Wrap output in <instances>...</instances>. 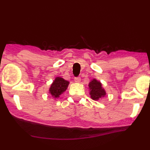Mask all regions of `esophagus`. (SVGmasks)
I'll list each match as a JSON object with an SVG mask.
<instances>
[{
    "instance_id": "obj_1",
    "label": "esophagus",
    "mask_w": 150,
    "mask_h": 150,
    "mask_svg": "<svg viewBox=\"0 0 150 150\" xmlns=\"http://www.w3.org/2000/svg\"><path fill=\"white\" fill-rule=\"evenodd\" d=\"M80 81H81L80 77H75V82H76V83H79Z\"/></svg>"
}]
</instances>
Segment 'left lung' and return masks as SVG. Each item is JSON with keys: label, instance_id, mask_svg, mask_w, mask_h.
Returning a JSON list of instances; mask_svg holds the SVG:
<instances>
[{"label": "left lung", "instance_id": "left-lung-1", "mask_svg": "<svg viewBox=\"0 0 150 150\" xmlns=\"http://www.w3.org/2000/svg\"><path fill=\"white\" fill-rule=\"evenodd\" d=\"M90 94L92 99L98 100L99 98H103L106 95V92L102 87V83L96 79H93L89 83Z\"/></svg>", "mask_w": 150, "mask_h": 150}]
</instances>
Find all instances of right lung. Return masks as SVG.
Returning <instances> with one entry per match:
<instances>
[{"label":"right lung","instance_id":"add662e5","mask_svg":"<svg viewBox=\"0 0 150 150\" xmlns=\"http://www.w3.org/2000/svg\"><path fill=\"white\" fill-rule=\"evenodd\" d=\"M69 81L60 77H57L50 86L49 92L54 98H58L68 88Z\"/></svg>","mask_w":150,"mask_h":150}]
</instances>
